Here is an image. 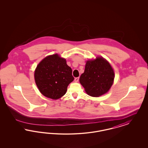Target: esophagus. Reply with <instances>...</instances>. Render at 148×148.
Returning a JSON list of instances; mask_svg holds the SVG:
<instances>
[{
	"mask_svg": "<svg viewBox=\"0 0 148 148\" xmlns=\"http://www.w3.org/2000/svg\"><path fill=\"white\" fill-rule=\"evenodd\" d=\"M79 77H75V78L74 79V81H75V82H77L79 81Z\"/></svg>",
	"mask_w": 148,
	"mask_h": 148,
	"instance_id": "1",
	"label": "esophagus"
}]
</instances>
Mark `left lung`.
Returning <instances> with one entry per match:
<instances>
[{"mask_svg": "<svg viewBox=\"0 0 148 148\" xmlns=\"http://www.w3.org/2000/svg\"><path fill=\"white\" fill-rule=\"evenodd\" d=\"M114 79V72L110 64L103 58L98 57L86 62L79 81L88 95L96 97L108 92Z\"/></svg>", "mask_w": 148, "mask_h": 148, "instance_id": "obj_1", "label": "left lung"}]
</instances>
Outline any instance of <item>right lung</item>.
Here are the masks:
<instances>
[{
    "label": "right lung",
    "instance_id": "1",
    "mask_svg": "<svg viewBox=\"0 0 148 148\" xmlns=\"http://www.w3.org/2000/svg\"><path fill=\"white\" fill-rule=\"evenodd\" d=\"M34 77L40 92L53 99L63 97L74 79L66 60L56 54L47 56L40 62L35 69Z\"/></svg>",
    "mask_w": 148,
    "mask_h": 148
}]
</instances>
